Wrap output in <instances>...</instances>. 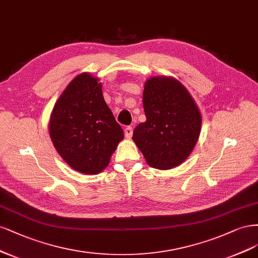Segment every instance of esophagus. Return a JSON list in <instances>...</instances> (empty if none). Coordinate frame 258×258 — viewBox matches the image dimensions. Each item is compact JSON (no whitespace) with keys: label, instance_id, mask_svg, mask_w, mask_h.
<instances>
[{"label":"esophagus","instance_id":"34e87169","mask_svg":"<svg viewBox=\"0 0 258 258\" xmlns=\"http://www.w3.org/2000/svg\"><path fill=\"white\" fill-rule=\"evenodd\" d=\"M124 135H125V138L131 139L133 136V127L132 126H126L124 128Z\"/></svg>","mask_w":258,"mask_h":258}]
</instances>
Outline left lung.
I'll use <instances>...</instances> for the list:
<instances>
[{"mask_svg": "<svg viewBox=\"0 0 258 258\" xmlns=\"http://www.w3.org/2000/svg\"><path fill=\"white\" fill-rule=\"evenodd\" d=\"M146 122L133 133V140L147 163L171 169L193 151L202 130V114L186 88L171 77H152L145 84Z\"/></svg>", "mask_w": 258, "mask_h": 258, "instance_id": "8db88e82", "label": "left lung"}]
</instances>
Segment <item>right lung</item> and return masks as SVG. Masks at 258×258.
I'll use <instances>...</instances> for the list:
<instances>
[{
  "mask_svg": "<svg viewBox=\"0 0 258 258\" xmlns=\"http://www.w3.org/2000/svg\"><path fill=\"white\" fill-rule=\"evenodd\" d=\"M49 134L62 159L86 174L104 170L124 138L105 102L102 84L88 73L75 77L56 101Z\"/></svg>",
  "mask_w": 258,
  "mask_h": 258,
  "instance_id": "obj_1",
  "label": "right lung"
}]
</instances>
